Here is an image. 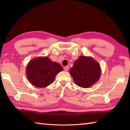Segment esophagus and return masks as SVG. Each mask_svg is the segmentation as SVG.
<instances>
[{"instance_id": "1", "label": "esophagus", "mask_w": 130, "mask_h": 130, "mask_svg": "<svg viewBox=\"0 0 130 130\" xmlns=\"http://www.w3.org/2000/svg\"><path fill=\"white\" fill-rule=\"evenodd\" d=\"M63 70H64L65 71H68L69 70V67L68 66H67V67H65L63 68Z\"/></svg>"}]
</instances>
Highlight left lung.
I'll return each instance as SVG.
<instances>
[{
  "label": "left lung",
  "instance_id": "obj_1",
  "mask_svg": "<svg viewBox=\"0 0 130 130\" xmlns=\"http://www.w3.org/2000/svg\"><path fill=\"white\" fill-rule=\"evenodd\" d=\"M70 74L77 85L89 88L100 78L101 67L93 58L80 56L74 62Z\"/></svg>",
  "mask_w": 130,
  "mask_h": 130
}]
</instances>
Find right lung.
<instances>
[{
    "mask_svg": "<svg viewBox=\"0 0 130 130\" xmlns=\"http://www.w3.org/2000/svg\"><path fill=\"white\" fill-rule=\"evenodd\" d=\"M62 67L48 57H38L29 61L26 68V75L30 83L38 88H45L54 82Z\"/></svg>",
    "mask_w": 130,
    "mask_h": 130,
    "instance_id": "right-lung-1",
    "label": "right lung"
}]
</instances>
